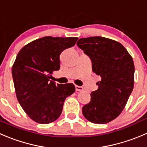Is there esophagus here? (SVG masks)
<instances>
[{"label":"esophagus","instance_id":"esophagus-1","mask_svg":"<svg viewBox=\"0 0 147 147\" xmlns=\"http://www.w3.org/2000/svg\"><path fill=\"white\" fill-rule=\"evenodd\" d=\"M75 89H76V91H78V92H82V91H83L84 88L81 86H77V85H76V86H75Z\"/></svg>","mask_w":147,"mask_h":147}]
</instances>
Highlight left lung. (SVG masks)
<instances>
[{
	"label": "left lung",
	"instance_id": "8db88e82",
	"mask_svg": "<svg viewBox=\"0 0 147 147\" xmlns=\"http://www.w3.org/2000/svg\"><path fill=\"white\" fill-rule=\"evenodd\" d=\"M76 44L90 58L92 71L101 77L82 113L93 123L105 124L121 114L132 92L134 61L121 43L105 37L81 38Z\"/></svg>",
	"mask_w": 147,
	"mask_h": 147
}]
</instances>
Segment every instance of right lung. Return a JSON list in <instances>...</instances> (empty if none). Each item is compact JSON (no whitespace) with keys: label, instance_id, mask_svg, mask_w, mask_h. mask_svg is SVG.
<instances>
[{"label":"right lung","instance_id":"1","mask_svg":"<svg viewBox=\"0 0 147 147\" xmlns=\"http://www.w3.org/2000/svg\"><path fill=\"white\" fill-rule=\"evenodd\" d=\"M77 37H44L25 45L12 67L17 100L32 120L47 124L58 119L64 101L75 92L73 84L50 80L60 69V55L74 45Z\"/></svg>","mask_w":147,"mask_h":147}]
</instances>
